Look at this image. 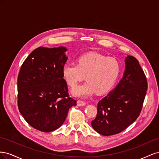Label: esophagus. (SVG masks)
<instances>
[{"label": "esophagus", "instance_id": "34e87169", "mask_svg": "<svg viewBox=\"0 0 159 159\" xmlns=\"http://www.w3.org/2000/svg\"><path fill=\"white\" fill-rule=\"evenodd\" d=\"M77 103H78V106H84V105H85V104H86V103L85 102H84V101H81V100H78Z\"/></svg>", "mask_w": 159, "mask_h": 159}]
</instances>
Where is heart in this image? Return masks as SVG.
I'll return each mask as SVG.
<instances>
[{
    "label": "heart",
    "mask_w": 159,
    "mask_h": 159,
    "mask_svg": "<svg viewBox=\"0 0 159 159\" xmlns=\"http://www.w3.org/2000/svg\"><path fill=\"white\" fill-rule=\"evenodd\" d=\"M121 72V64L114 57L96 53L80 56L77 64H66L62 67V75L70 87L80 81H87L74 88L73 94L77 97H87L96 92L98 95L108 93L116 84Z\"/></svg>",
    "instance_id": "heart-1"
}]
</instances>
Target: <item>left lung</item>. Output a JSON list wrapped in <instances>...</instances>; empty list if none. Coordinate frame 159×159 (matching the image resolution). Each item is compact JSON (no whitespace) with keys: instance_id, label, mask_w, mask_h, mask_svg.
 <instances>
[{"instance_id":"1","label":"left lung","mask_w":159,"mask_h":159,"mask_svg":"<svg viewBox=\"0 0 159 159\" xmlns=\"http://www.w3.org/2000/svg\"><path fill=\"white\" fill-rule=\"evenodd\" d=\"M123 78L98 103L91 121L95 131L104 136L122 132L140 115L148 88L145 73L135 57L127 56Z\"/></svg>"}]
</instances>
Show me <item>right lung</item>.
<instances>
[{
	"mask_svg": "<svg viewBox=\"0 0 159 159\" xmlns=\"http://www.w3.org/2000/svg\"><path fill=\"white\" fill-rule=\"evenodd\" d=\"M65 47L33 50L18 75V107L30 126L42 132L58 129L68 110L76 105L70 97L62 67L68 57Z\"/></svg>",
	"mask_w": 159,
	"mask_h": 159,
	"instance_id": "right-lung-1",
	"label": "right lung"
}]
</instances>
